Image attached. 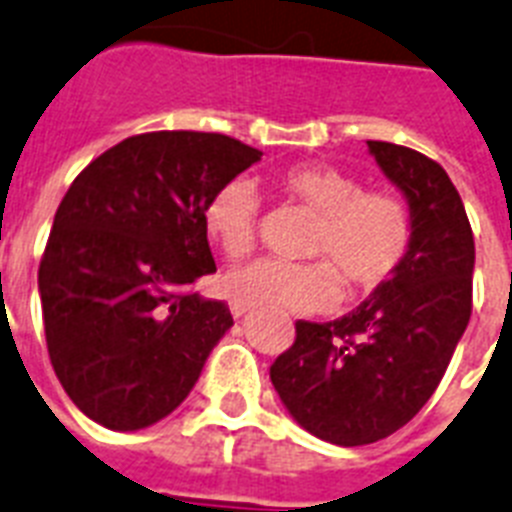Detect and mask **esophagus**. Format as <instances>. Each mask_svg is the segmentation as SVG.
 <instances>
[{"label":"esophagus","mask_w":512,"mask_h":512,"mask_svg":"<svg viewBox=\"0 0 512 512\" xmlns=\"http://www.w3.org/2000/svg\"><path fill=\"white\" fill-rule=\"evenodd\" d=\"M228 307H231V315H234V318H242V315L249 310V302H244V299H231Z\"/></svg>","instance_id":"34e87169"}]
</instances>
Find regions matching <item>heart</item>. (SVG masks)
<instances>
[{"label": "heart", "instance_id": "b5f03b06", "mask_svg": "<svg viewBox=\"0 0 512 512\" xmlns=\"http://www.w3.org/2000/svg\"><path fill=\"white\" fill-rule=\"evenodd\" d=\"M276 189L315 213L305 255L315 260H255L231 270V297L281 313H321L342 297L373 292L397 273L413 244L410 210L392 191L363 189L334 165L297 162L276 173ZM260 197L255 186L234 178L207 199L202 223L226 257L236 260L255 247Z\"/></svg>", "mask_w": 512, "mask_h": 512}]
</instances>
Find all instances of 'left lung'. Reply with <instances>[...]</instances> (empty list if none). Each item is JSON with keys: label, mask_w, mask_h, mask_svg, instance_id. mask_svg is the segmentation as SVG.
Listing matches in <instances>:
<instances>
[{"label": "left lung", "mask_w": 512, "mask_h": 512, "mask_svg": "<svg viewBox=\"0 0 512 512\" xmlns=\"http://www.w3.org/2000/svg\"><path fill=\"white\" fill-rule=\"evenodd\" d=\"M405 197L413 244L405 263L352 313L297 323V339L270 365L294 421L339 447L373 444L402 429L442 381L471 321L473 231L439 162L368 141Z\"/></svg>", "instance_id": "8db88e82"}]
</instances>
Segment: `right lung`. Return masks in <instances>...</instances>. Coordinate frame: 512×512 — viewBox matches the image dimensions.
I'll use <instances>...</instances> for the list:
<instances>
[{
	"label": "right lung",
	"instance_id": "1",
	"mask_svg": "<svg viewBox=\"0 0 512 512\" xmlns=\"http://www.w3.org/2000/svg\"><path fill=\"white\" fill-rule=\"evenodd\" d=\"M263 152L223 134L123 139L81 170L39 265L49 360L83 415L112 431L162 421L234 326L189 286L215 273L207 199Z\"/></svg>",
	"mask_w": 512,
	"mask_h": 512
}]
</instances>
